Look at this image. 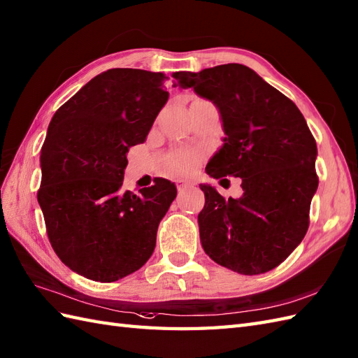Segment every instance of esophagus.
Returning a JSON list of instances; mask_svg holds the SVG:
<instances>
[{"label": "esophagus", "mask_w": 358, "mask_h": 358, "mask_svg": "<svg viewBox=\"0 0 358 358\" xmlns=\"http://www.w3.org/2000/svg\"><path fill=\"white\" fill-rule=\"evenodd\" d=\"M191 185H193V184H191L189 180H179V182H178V188H179V189L188 188V187H191Z\"/></svg>", "instance_id": "obj_1"}]
</instances>
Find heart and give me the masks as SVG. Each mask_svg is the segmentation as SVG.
Instances as JSON below:
<instances>
[{"label": "heart", "mask_w": 358, "mask_h": 358, "mask_svg": "<svg viewBox=\"0 0 358 358\" xmlns=\"http://www.w3.org/2000/svg\"><path fill=\"white\" fill-rule=\"evenodd\" d=\"M200 159H202V152L200 150H196V149L179 150L170 155V158L167 161V167L171 173L187 174L197 167Z\"/></svg>", "instance_id": "1"}]
</instances>
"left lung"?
Segmentation results:
<instances>
[{"instance_id":"1","label":"left lung","mask_w":358,"mask_h":358,"mask_svg":"<svg viewBox=\"0 0 358 358\" xmlns=\"http://www.w3.org/2000/svg\"><path fill=\"white\" fill-rule=\"evenodd\" d=\"M219 109L224 144L205 171L214 179L241 178L243 196L224 199L200 185L202 248L217 264L241 275L280 266L307 234L319 178L316 139L298 106L254 69L226 64L200 73H178Z\"/></svg>"}]
</instances>
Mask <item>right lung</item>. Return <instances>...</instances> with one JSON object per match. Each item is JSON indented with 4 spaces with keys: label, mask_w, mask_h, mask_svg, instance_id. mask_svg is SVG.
<instances>
[{
    "label": "right lung",
    "mask_w": 358,
    "mask_h": 358,
    "mask_svg": "<svg viewBox=\"0 0 358 358\" xmlns=\"http://www.w3.org/2000/svg\"><path fill=\"white\" fill-rule=\"evenodd\" d=\"M171 85L162 73L108 69L50 121L38 202L56 255L88 280L118 281L153 254L176 187L162 178L139 193L121 185L127 152L145 141Z\"/></svg>",
    "instance_id": "obj_1"
}]
</instances>
